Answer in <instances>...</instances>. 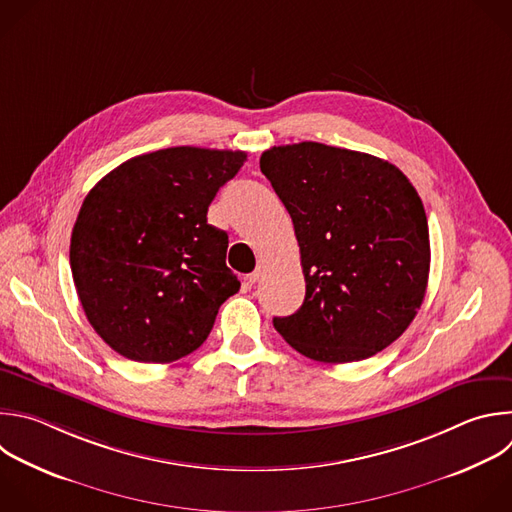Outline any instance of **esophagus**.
I'll return each instance as SVG.
<instances>
[{"label":"esophagus","mask_w":512,"mask_h":512,"mask_svg":"<svg viewBox=\"0 0 512 512\" xmlns=\"http://www.w3.org/2000/svg\"><path fill=\"white\" fill-rule=\"evenodd\" d=\"M261 277H263V265L259 263V265L255 267V271L249 275V283H257Z\"/></svg>","instance_id":"34e87169"}]
</instances>
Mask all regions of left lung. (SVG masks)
Segmentation results:
<instances>
[{"label":"left lung","instance_id":"left-lung-1","mask_svg":"<svg viewBox=\"0 0 512 512\" xmlns=\"http://www.w3.org/2000/svg\"><path fill=\"white\" fill-rule=\"evenodd\" d=\"M261 173L291 215L305 299L273 317L315 362L350 364L388 348L416 317L428 285L424 205L402 170L321 142L273 146Z\"/></svg>","mask_w":512,"mask_h":512}]
</instances>
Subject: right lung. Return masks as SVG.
<instances>
[{
	"label": "right lung",
	"instance_id": "right-lung-1",
	"mask_svg": "<svg viewBox=\"0 0 512 512\" xmlns=\"http://www.w3.org/2000/svg\"><path fill=\"white\" fill-rule=\"evenodd\" d=\"M247 152L175 146L134 156L86 195L70 267L94 331L120 356L170 364L201 348L241 287L229 237L207 223Z\"/></svg>",
	"mask_w": 512,
	"mask_h": 512
}]
</instances>
